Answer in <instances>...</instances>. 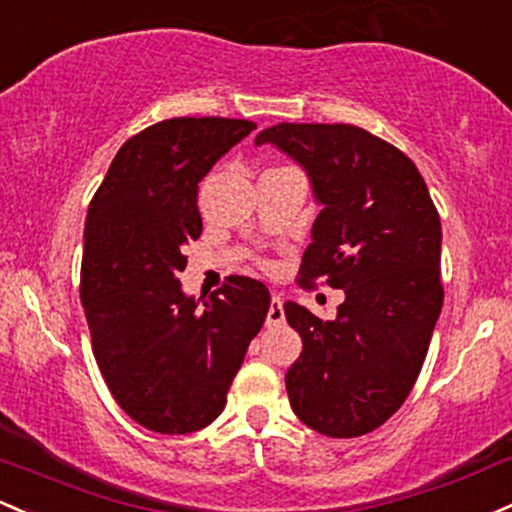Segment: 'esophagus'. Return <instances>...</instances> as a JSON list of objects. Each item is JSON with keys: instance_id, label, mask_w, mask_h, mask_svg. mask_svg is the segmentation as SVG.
<instances>
[{"instance_id": "obj_1", "label": "esophagus", "mask_w": 512, "mask_h": 512, "mask_svg": "<svg viewBox=\"0 0 512 512\" xmlns=\"http://www.w3.org/2000/svg\"><path fill=\"white\" fill-rule=\"evenodd\" d=\"M282 323H284V303L277 294H274L272 303H269V311H267V325L269 328H274V325H282Z\"/></svg>"}]
</instances>
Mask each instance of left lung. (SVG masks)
Masks as SVG:
<instances>
[{
    "label": "left lung",
    "mask_w": 512,
    "mask_h": 512,
    "mask_svg": "<svg viewBox=\"0 0 512 512\" xmlns=\"http://www.w3.org/2000/svg\"><path fill=\"white\" fill-rule=\"evenodd\" d=\"M255 143L294 157L323 206L299 284L345 289L335 320L284 303L303 342L286 372L291 408L320 435H367L411 393L445 299L428 184L406 153L350 123H277Z\"/></svg>",
    "instance_id": "left-lung-1"
}]
</instances>
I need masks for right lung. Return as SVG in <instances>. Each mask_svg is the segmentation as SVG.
<instances>
[{
	"instance_id": "obj_1",
	"label": "right lung",
	"mask_w": 512,
	"mask_h": 512,
	"mask_svg": "<svg viewBox=\"0 0 512 512\" xmlns=\"http://www.w3.org/2000/svg\"><path fill=\"white\" fill-rule=\"evenodd\" d=\"M252 128L221 116L148 126L121 145L89 204L80 299L94 359L123 411L162 435L221 415L272 303L265 284L238 274L204 308L179 284L201 235L199 182Z\"/></svg>"
}]
</instances>
